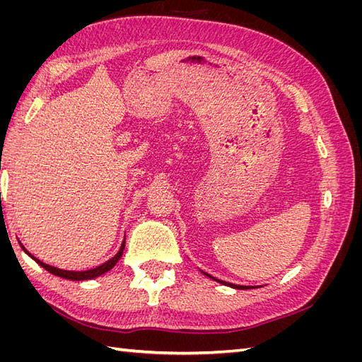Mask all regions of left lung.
<instances>
[{"instance_id":"1","label":"left lung","mask_w":362,"mask_h":362,"mask_svg":"<svg viewBox=\"0 0 362 362\" xmlns=\"http://www.w3.org/2000/svg\"><path fill=\"white\" fill-rule=\"evenodd\" d=\"M204 275H206V273H204ZM206 276H210V275H206ZM210 278H213V276H210ZM213 279H214V278H213ZM217 281H218V279H217ZM218 282H222V284H225V286L237 288V290H247V288H250V287H245V286H235V284H229V282H223V281H218Z\"/></svg>"}]
</instances>
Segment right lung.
<instances>
[{"mask_svg": "<svg viewBox=\"0 0 362 362\" xmlns=\"http://www.w3.org/2000/svg\"><path fill=\"white\" fill-rule=\"evenodd\" d=\"M23 246V245H21ZM23 249L27 252V254L35 259L39 266H42L43 269L45 270H48L49 273H52V275H56V276H60V278H64V279H71V281H87V279H93V278H98V276H101V275H104L105 272H108L110 269H113L115 266H116V262L120 259V257H122V254H124V249H125V240H124V243H122V246H120V249H119V252L117 254L113 257V258H110L108 261H105L104 264H101V266H98V267H95V269H90V270H84V272H72V270H62V269H57V267H52V266H48V264H45V262H42V261H39L37 258H35L33 257L30 252L23 246Z\"/></svg>", "mask_w": 362, "mask_h": 362, "instance_id": "1", "label": "right lung"}]
</instances>
